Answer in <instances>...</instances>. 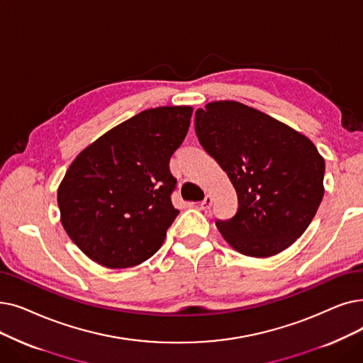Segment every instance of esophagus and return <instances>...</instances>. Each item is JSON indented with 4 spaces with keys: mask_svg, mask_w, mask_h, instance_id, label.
<instances>
[{
    "mask_svg": "<svg viewBox=\"0 0 363 363\" xmlns=\"http://www.w3.org/2000/svg\"><path fill=\"white\" fill-rule=\"evenodd\" d=\"M212 203H213V197L211 194H206V197H204V200L199 204V206L201 211H208V209H211Z\"/></svg>",
    "mask_w": 363,
    "mask_h": 363,
    "instance_id": "1",
    "label": "esophagus"
}]
</instances>
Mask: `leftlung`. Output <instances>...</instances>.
I'll use <instances>...</instances> for the list:
<instances>
[{"label":"left lung","mask_w":363,"mask_h":363,"mask_svg":"<svg viewBox=\"0 0 363 363\" xmlns=\"http://www.w3.org/2000/svg\"><path fill=\"white\" fill-rule=\"evenodd\" d=\"M196 133L238 193V213L216 220L234 250L267 258L301 238L325 193V160L306 135L235 101L199 108Z\"/></svg>","instance_id":"8db88e82"}]
</instances>
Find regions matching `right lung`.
I'll return each mask as SVG.
<instances>
[{"mask_svg":"<svg viewBox=\"0 0 363 363\" xmlns=\"http://www.w3.org/2000/svg\"><path fill=\"white\" fill-rule=\"evenodd\" d=\"M193 106L145 109L78 154L57 188L60 223L106 269L143 264L160 249L179 213L169 160L190 128Z\"/></svg>","mask_w":363,"mask_h":363,"instance_id":"add662e5","label":"right lung"}]
</instances>
